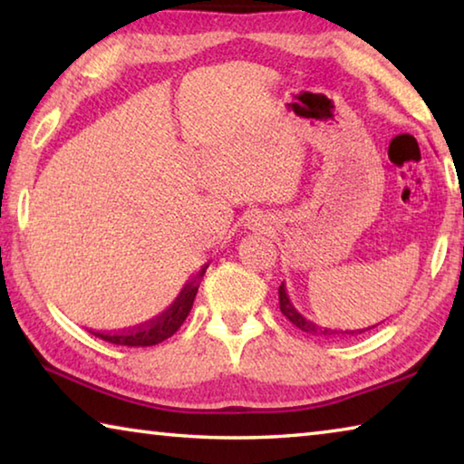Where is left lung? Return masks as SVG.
<instances>
[{"label": "left lung", "mask_w": 464, "mask_h": 464, "mask_svg": "<svg viewBox=\"0 0 464 464\" xmlns=\"http://www.w3.org/2000/svg\"><path fill=\"white\" fill-rule=\"evenodd\" d=\"M278 298H280V311H282V315H285L290 324L293 325H296L298 329H301V332H304V334H311V335H358V334H362V332H366V329H372V327H366V329H345V332H337V329H329V327H319V325H315L313 324V321H309L307 317H303L301 313H298L296 309H295V304L290 303V298H288V295H286V286H285V282H282L280 285V288H278Z\"/></svg>", "instance_id": "left-lung-1"}]
</instances>
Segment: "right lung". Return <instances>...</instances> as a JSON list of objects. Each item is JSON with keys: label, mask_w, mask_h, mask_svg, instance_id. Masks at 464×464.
<instances>
[{"label": "right lung", "mask_w": 464, "mask_h": 464, "mask_svg": "<svg viewBox=\"0 0 464 464\" xmlns=\"http://www.w3.org/2000/svg\"><path fill=\"white\" fill-rule=\"evenodd\" d=\"M208 266L196 274V278H192L190 282H186L182 293L178 295V298L171 303V307L168 311H163L160 317H155L149 321L145 325L132 327L127 329V332H119V334H100V332H92L96 337H102L110 343L116 345H130V348H145V345H155L168 337L174 335L188 317V313L192 309V303L196 298V293H198L200 280L207 272Z\"/></svg>", "instance_id": "obj_1"}]
</instances>
